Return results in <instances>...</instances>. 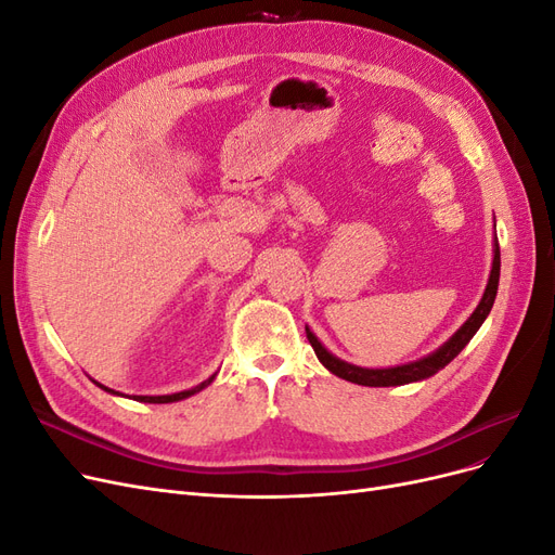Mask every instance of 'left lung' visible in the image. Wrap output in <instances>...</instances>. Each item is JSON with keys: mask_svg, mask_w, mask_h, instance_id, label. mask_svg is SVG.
Masks as SVG:
<instances>
[{"mask_svg": "<svg viewBox=\"0 0 555 555\" xmlns=\"http://www.w3.org/2000/svg\"><path fill=\"white\" fill-rule=\"evenodd\" d=\"M498 282H500V247L495 241V251H493V268H491V275H489V284H486V292L479 300L477 310L469 314L467 322L451 335V338L440 347L435 349L433 354L405 363V365H396V367H359V365H351L347 361H340L338 357H333L331 351L317 340V335L306 326V335L308 340L314 349L317 359L322 361V365L326 371H331L333 375H338L347 382H354L361 386H400V384H410V382H418V379H426L433 377L438 371L447 363H451L461 354V349L473 340V335L479 331V326L483 324V319L489 317L491 308H493V300L498 294Z\"/></svg>", "mask_w": 555, "mask_h": 555, "instance_id": "1", "label": "left lung"}]
</instances>
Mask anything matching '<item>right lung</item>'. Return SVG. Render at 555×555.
Here are the masks:
<instances>
[{"label": "right lung", "mask_w": 555, "mask_h": 555, "mask_svg": "<svg viewBox=\"0 0 555 555\" xmlns=\"http://www.w3.org/2000/svg\"><path fill=\"white\" fill-rule=\"evenodd\" d=\"M215 379V375H210L206 382H201L198 386H194V389H188V391H180V393H171V396H133V400H141V402H176V400H182V398H190V396H194V393H198L201 389H206V386L210 384ZM96 386H102L104 391H108V393H117V391H113V389H108V386H104V384H99V382H94ZM117 396H122V393H117ZM129 398V396H127Z\"/></svg>", "instance_id": "1"}]
</instances>
